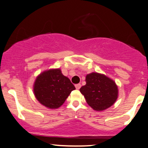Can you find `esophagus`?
Instances as JSON below:
<instances>
[{
  "instance_id": "esophagus-1",
  "label": "esophagus",
  "mask_w": 148,
  "mask_h": 148,
  "mask_svg": "<svg viewBox=\"0 0 148 148\" xmlns=\"http://www.w3.org/2000/svg\"><path fill=\"white\" fill-rule=\"evenodd\" d=\"M75 88L76 89H77V90H79V89L81 88V84H76Z\"/></svg>"
}]
</instances>
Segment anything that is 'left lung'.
Returning a JSON list of instances; mask_svg holds the SVG:
<instances>
[{
	"mask_svg": "<svg viewBox=\"0 0 148 148\" xmlns=\"http://www.w3.org/2000/svg\"><path fill=\"white\" fill-rule=\"evenodd\" d=\"M86 82L79 91L93 110L103 111L115 103L119 90L114 80L103 74L93 72L86 76Z\"/></svg>",
	"mask_w": 148,
	"mask_h": 148,
	"instance_id": "8db88e82",
	"label": "left lung"
}]
</instances>
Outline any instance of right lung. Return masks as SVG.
Wrapping results in <instances>:
<instances>
[{"instance_id":"add662e5","label":"right lung","mask_w":148,"mask_h":148,"mask_svg":"<svg viewBox=\"0 0 148 148\" xmlns=\"http://www.w3.org/2000/svg\"><path fill=\"white\" fill-rule=\"evenodd\" d=\"M75 89L71 80L62 73L60 69L43 71L34 84L36 98L42 105L50 109L61 106Z\"/></svg>"}]
</instances>
